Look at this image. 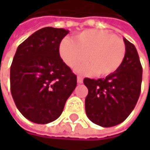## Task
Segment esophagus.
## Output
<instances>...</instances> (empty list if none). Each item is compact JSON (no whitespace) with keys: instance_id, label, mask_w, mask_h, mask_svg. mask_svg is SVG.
<instances>
[{"instance_id":"1","label":"esophagus","mask_w":150,"mask_h":150,"mask_svg":"<svg viewBox=\"0 0 150 150\" xmlns=\"http://www.w3.org/2000/svg\"><path fill=\"white\" fill-rule=\"evenodd\" d=\"M77 82L80 83V84L83 82V79H82L81 76H77Z\"/></svg>"}]
</instances>
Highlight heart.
<instances>
[{
  "label": "heart",
  "mask_w": 150,
  "mask_h": 150,
  "mask_svg": "<svg viewBox=\"0 0 150 150\" xmlns=\"http://www.w3.org/2000/svg\"><path fill=\"white\" fill-rule=\"evenodd\" d=\"M60 55L69 67L81 74L94 73L107 76L115 72L122 65L125 54L124 42L105 30L90 29L76 35L74 41L64 39L60 44Z\"/></svg>",
  "instance_id": "obj_1"
}]
</instances>
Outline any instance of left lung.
<instances>
[{
	"instance_id": "8db88e82",
	"label": "left lung",
	"mask_w": 150,
	"mask_h": 150,
	"mask_svg": "<svg viewBox=\"0 0 150 150\" xmlns=\"http://www.w3.org/2000/svg\"><path fill=\"white\" fill-rule=\"evenodd\" d=\"M126 54L120 68L101 79L85 78L88 89L85 110L88 119L102 127L122 123L133 111L141 93L142 68L135 47L126 38Z\"/></svg>"
}]
</instances>
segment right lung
Wrapping results in <instances>:
<instances>
[{"instance_id":"add662e5","label":"right lung","mask_w":150,"mask_h":150,"mask_svg":"<svg viewBox=\"0 0 150 150\" xmlns=\"http://www.w3.org/2000/svg\"><path fill=\"white\" fill-rule=\"evenodd\" d=\"M69 32L46 27L31 35L15 52L10 68L11 94L21 115L35 123L56 120L76 87V75L59 53Z\"/></svg>"}]
</instances>
